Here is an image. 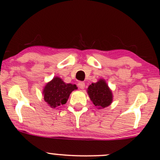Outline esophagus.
I'll list each match as a JSON object with an SVG mask.
<instances>
[{
	"label": "esophagus",
	"instance_id": "obj_1",
	"mask_svg": "<svg viewBox=\"0 0 160 160\" xmlns=\"http://www.w3.org/2000/svg\"><path fill=\"white\" fill-rule=\"evenodd\" d=\"M85 82H78V87L80 88H81V89H83V88H85Z\"/></svg>",
	"mask_w": 160,
	"mask_h": 160
}]
</instances>
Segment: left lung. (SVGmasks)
<instances>
[{"instance_id": "left-lung-1", "label": "left lung", "mask_w": 160, "mask_h": 160, "mask_svg": "<svg viewBox=\"0 0 160 160\" xmlns=\"http://www.w3.org/2000/svg\"><path fill=\"white\" fill-rule=\"evenodd\" d=\"M88 97L98 109L106 108L112 104L113 94L111 88L104 79H99L97 82H93L87 89Z\"/></svg>"}]
</instances>
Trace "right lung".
I'll return each mask as SVG.
<instances>
[{
  "instance_id": "1",
  "label": "right lung",
  "mask_w": 160,
  "mask_h": 160,
  "mask_svg": "<svg viewBox=\"0 0 160 160\" xmlns=\"http://www.w3.org/2000/svg\"><path fill=\"white\" fill-rule=\"evenodd\" d=\"M77 88L78 87L75 84L66 83L59 77H54L44 86V100L51 108H58L60 106L66 103L71 93Z\"/></svg>"
}]
</instances>
